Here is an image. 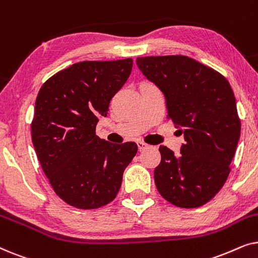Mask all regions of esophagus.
<instances>
[{
    "mask_svg": "<svg viewBox=\"0 0 258 258\" xmlns=\"http://www.w3.org/2000/svg\"><path fill=\"white\" fill-rule=\"evenodd\" d=\"M137 147H139L140 150H144L147 149V148H149V144L143 142V141H139V142H137Z\"/></svg>",
    "mask_w": 258,
    "mask_h": 258,
    "instance_id": "esophagus-1",
    "label": "esophagus"
}]
</instances>
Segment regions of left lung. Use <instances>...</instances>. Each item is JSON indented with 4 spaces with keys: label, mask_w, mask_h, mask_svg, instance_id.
I'll return each mask as SVG.
<instances>
[{
    "label": "left lung",
    "mask_w": 258,
    "mask_h": 258,
    "mask_svg": "<svg viewBox=\"0 0 258 258\" xmlns=\"http://www.w3.org/2000/svg\"><path fill=\"white\" fill-rule=\"evenodd\" d=\"M136 64L163 93L168 117L185 141L178 155L160 147L158 192L176 207L203 206L227 181L241 135L234 91L223 75L188 56L137 57Z\"/></svg>",
    "instance_id": "1"
}]
</instances>
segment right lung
Returning a JSON list of instances; mask_svg holds the SVG:
<instances>
[{
	"mask_svg": "<svg viewBox=\"0 0 258 258\" xmlns=\"http://www.w3.org/2000/svg\"><path fill=\"white\" fill-rule=\"evenodd\" d=\"M132 68V58L79 62L38 91L31 139L52 189L69 206L96 209L110 203L137 153L135 142L114 144L95 132Z\"/></svg>",
	"mask_w": 258,
	"mask_h": 258,
	"instance_id": "1",
	"label": "right lung"
}]
</instances>
